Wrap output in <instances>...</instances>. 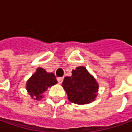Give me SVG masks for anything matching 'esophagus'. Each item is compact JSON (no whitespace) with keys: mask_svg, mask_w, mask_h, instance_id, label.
<instances>
[{"mask_svg":"<svg viewBox=\"0 0 132 132\" xmlns=\"http://www.w3.org/2000/svg\"><path fill=\"white\" fill-rule=\"evenodd\" d=\"M63 80H64V77H58V78H57V81H58V82L59 83V84L62 83Z\"/></svg>","mask_w":132,"mask_h":132,"instance_id":"34e87169","label":"esophagus"}]
</instances>
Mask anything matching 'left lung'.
<instances>
[{
  "mask_svg": "<svg viewBox=\"0 0 132 132\" xmlns=\"http://www.w3.org/2000/svg\"><path fill=\"white\" fill-rule=\"evenodd\" d=\"M62 84L69 101L77 104H89L94 101L98 89L95 79L81 66L73 70L71 76H66Z\"/></svg>",
  "mask_w": 132,
  "mask_h": 132,
  "instance_id": "obj_1",
  "label": "left lung"
}]
</instances>
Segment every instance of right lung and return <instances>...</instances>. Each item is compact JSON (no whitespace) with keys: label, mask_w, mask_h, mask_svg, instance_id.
Returning <instances> with one entry per match:
<instances>
[{"label":"right lung","mask_w":132,"mask_h":132,"mask_svg":"<svg viewBox=\"0 0 132 132\" xmlns=\"http://www.w3.org/2000/svg\"><path fill=\"white\" fill-rule=\"evenodd\" d=\"M57 83L56 76L53 73H47L44 69L39 68L37 72L32 75L26 84V89L30 95L37 100L43 97V93L51 87Z\"/></svg>","instance_id":"right-lung-1"}]
</instances>
